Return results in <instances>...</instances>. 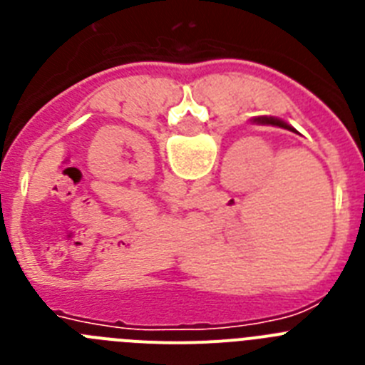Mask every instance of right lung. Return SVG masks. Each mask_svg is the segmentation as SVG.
Returning a JSON list of instances; mask_svg holds the SVG:
<instances>
[{
    "label": "right lung",
    "instance_id": "add662e5",
    "mask_svg": "<svg viewBox=\"0 0 365 365\" xmlns=\"http://www.w3.org/2000/svg\"><path fill=\"white\" fill-rule=\"evenodd\" d=\"M254 122L257 124H263V125H278V128H283V130H289V131H294V128L287 124V122L279 120V118H274V117H257L254 118Z\"/></svg>",
    "mask_w": 365,
    "mask_h": 365
}]
</instances>
